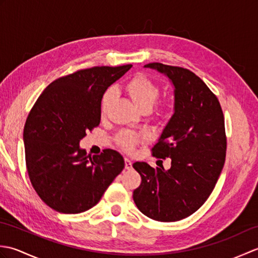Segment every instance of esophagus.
Here are the masks:
<instances>
[{
	"label": "esophagus",
	"instance_id": "esophagus-1",
	"mask_svg": "<svg viewBox=\"0 0 258 258\" xmlns=\"http://www.w3.org/2000/svg\"><path fill=\"white\" fill-rule=\"evenodd\" d=\"M133 164H132V162H131L128 158H125V168L126 169H132V166Z\"/></svg>",
	"mask_w": 258,
	"mask_h": 258
}]
</instances>
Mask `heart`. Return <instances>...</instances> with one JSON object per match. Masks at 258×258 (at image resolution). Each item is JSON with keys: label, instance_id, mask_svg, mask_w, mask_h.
Segmentation results:
<instances>
[{"label": "heart", "instance_id": "heart-1", "mask_svg": "<svg viewBox=\"0 0 258 258\" xmlns=\"http://www.w3.org/2000/svg\"><path fill=\"white\" fill-rule=\"evenodd\" d=\"M124 90L127 93V95L131 97V100L138 106L142 112H149L150 109L154 105L156 100L160 95V86L154 81L151 80L149 76L145 74H136L133 78H131L124 85ZM115 90L113 87L104 92L101 100V115L105 116L108 108L111 107L112 103L115 98ZM168 103L162 102L158 104V106L155 109L154 118L156 120H162L165 118L168 112ZM117 145L125 152H133L135 147L144 143L145 136L140 133H134L131 131H120V132L115 138Z\"/></svg>", "mask_w": 258, "mask_h": 258}]
</instances>
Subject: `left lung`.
Listing matches in <instances>:
<instances>
[{"label": "left lung", "instance_id": "obj_1", "mask_svg": "<svg viewBox=\"0 0 258 258\" xmlns=\"http://www.w3.org/2000/svg\"><path fill=\"white\" fill-rule=\"evenodd\" d=\"M145 68L164 73L175 86V112L152 155L171 158V168L136 162L142 177L133 191L139 210L158 222L188 217L210 197L225 163V120L216 95L191 71L150 63Z\"/></svg>", "mask_w": 258, "mask_h": 258}]
</instances>
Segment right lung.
I'll list each match as a JSON object with an SVG mask.
<instances>
[{
	"label": "right lung",
	"mask_w": 258,
	"mask_h": 258,
	"mask_svg": "<svg viewBox=\"0 0 258 258\" xmlns=\"http://www.w3.org/2000/svg\"><path fill=\"white\" fill-rule=\"evenodd\" d=\"M131 68L94 67L58 78L27 115L23 131L27 174L40 199L54 211L90 210L123 171L124 158L116 151L106 149L92 158L79 143L100 125L104 92Z\"/></svg>",
	"instance_id": "obj_1"
}]
</instances>
